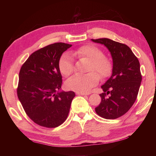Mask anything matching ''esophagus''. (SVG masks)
Segmentation results:
<instances>
[{"label": "esophagus", "instance_id": "34e87169", "mask_svg": "<svg viewBox=\"0 0 156 156\" xmlns=\"http://www.w3.org/2000/svg\"><path fill=\"white\" fill-rule=\"evenodd\" d=\"M76 94L77 95H81V96H87L89 94V93H82V92H76Z\"/></svg>", "mask_w": 156, "mask_h": 156}]
</instances>
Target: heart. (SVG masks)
I'll list each match as a JSON object with an SVG mask.
<instances>
[{
    "mask_svg": "<svg viewBox=\"0 0 156 156\" xmlns=\"http://www.w3.org/2000/svg\"><path fill=\"white\" fill-rule=\"evenodd\" d=\"M71 54L78 58H85L90 61L88 72L85 75H74L66 81L65 86L68 89L76 92L87 93L98 83L100 77H109L112 72V64L109 58L103 56V53L98 47L93 45H84L72 51ZM58 68L61 74L69 76L73 72V64L72 58L68 54H63L58 62Z\"/></svg>",
    "mask_w": 156,
    "mask_h": 156,
    "instance_id": "1",
    "label": "heart"
}]
</instances>
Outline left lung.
Here are the masks:
<instances>
[{
  "label": "left lung",
  "instance_id": "obj_1",
  "mask_svg": "<svg viewBox=\"0 0 156 156\" xmlns=\"http://www.w3.org/2000/svg\"><path fill=\"white\" fill-rule=\"evenodd\" d=\"M91 41L106 47L113 60L112 76L101 86L104 93L100 94L101 102L95 110L105 119H115L130 109L138 96L142 81L139 60L125 44L109 38Z\"/></svg>",
  "mask_w": 156,
  "mask_h": 156
}]
</instances>
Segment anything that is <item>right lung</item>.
<instances>
[{
	"label": "right lung",
	"instance_id": "obj_1",
	"mask_svg": "<svg viewBox=\"0 0 156 156\" xmlns=\"http://www.w3.org/2000/svg\"><path fill=\"white\" fill-rule=\"evenodd\" d=\"M72 46L63 43L47 45L31 54L20 69L18 99L27 115L38 125L54 128L67 119L76 95L61 90L58 62Z\"/></svg>",
	"mask_w": 156,
	"mask_h": 156
}]
</instances>
